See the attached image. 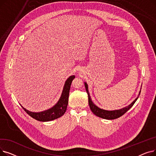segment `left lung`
<instances>
[{
    "label": "left lung",
    "mask_w": 156,
    "mask_h": 156,
    "mask_svg": "<svg viewBox=\"0 0 156 156\" xmlns=\"http://www.w3.org/2000/svg\"><path fill=\"white\" fill-rule=\"evenodd\" d=\"M85 88H86V91H87V92L88 94V104L90 106V108L91 111H92V112L95 114V115H96L98 117H100L101 118L105 119H117L123 115L125 113H126L132 107L133 104H135V102L138 99L139 95H140V92H139V94H138V96L137 97L136 99L132 104H130L128 106H127V107H126V108H124L119 109V110L106 111V110H104V109H100L99 108H98L97 106H96L92 102L90 96V94H89V92L88 90V85H87V83H85Z\"/></svg>",
    "instance_id": "1"
}]
</instances>
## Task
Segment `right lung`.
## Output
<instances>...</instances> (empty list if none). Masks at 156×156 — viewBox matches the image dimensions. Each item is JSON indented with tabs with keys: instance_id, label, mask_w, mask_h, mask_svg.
<instances>
[{
	"instance_id": "right-lung-1",
	"label": "right lung",
	"mask_w": 156,
	"mask_h": 156,
	"mask_svg": "<svg viewBox=\"0 0 156 156\" xmlns=\"http://www.w3.org/2000/svg\"><path fill=\"white\" fill-rule=\"evenodd\" d=\"M75 78V76L74 75L71 76L68 78L66 81L60 99L59 100L58 102H57L52 108L43 112H33L27 110L25 108H24L23 106H21V107L28 115H30L31 118L35 119L37 121L44 122L49 121L60 118L61 116L64 115V114L67 109L69 90L72 81Z\"/></svg>"
}]
</instances>
